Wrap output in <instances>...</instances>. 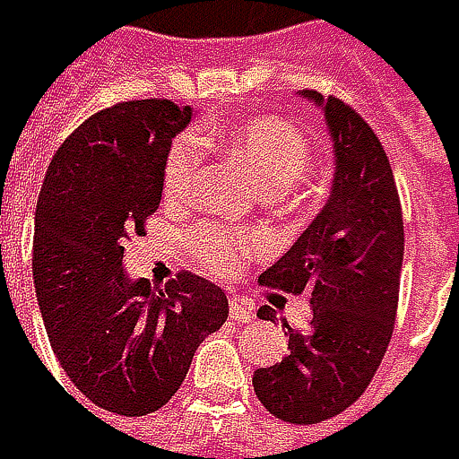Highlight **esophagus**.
<instances>
[{"instance_id": "1", "label": "esophagus", "mask_w": 459, "mask_h": 459, "mask_svg": "<svg viewBox=\"0 0 459 459\" xmlns=\"http://www.w3.org/2000/svg\"><path fill=\"white\" fill-rule=\"evenodd\" d=\"M229 314H230V319L238 321V324H249V321L255 319V311H252L247 303H241V300H230Z\"/></svg>"}]
</instances>
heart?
<instances>
[{"label": "heart", "mask_w": 459, "mask_h": 459, "mask_svg": "<svg viewBox=\"0 0 459 459\" xmlns=\"http://www.w3.org/2000/svg\"><path fill=\"white\" fill-rule=\"evenodd\" d=\"M223 148L238 161H244L257 183L268 191H284L298 183L314 159L311 138L292 122L281 117H252L230 125L221 135ZM199 140L194 135L178 138L161 169V196L169 204H183L194 196L199 180ZM194 257L218 276L238 273L260 249V236L229 226H202L188 236Z\"/></svg>", "instance_id": "heart-1"}]
</instances>
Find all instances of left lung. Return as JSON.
Wrapping results in <instances>:
<instances>
[{"label":"left lung","mask_w":459,"mask_h":459,"mask_svg":"<svg viewBox=\"0 0 459 459\" xmlns=\"http://www.w3.org/2000/svg\"><path fill=\"white\" fill-rule=\"evenodd\" d=\"M334 140V183L326 207L268 271L260 284L308 292L314 319L292 332L290 353L255 369L260 404L284 422L314 425L345 412L372 383L399 308L404 218L391 161L375 130L340 98H321Z\"/></svg>","instance_id":"left-lung-1"}]
</instances>
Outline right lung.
Masks as SVG:
<instances>
[{"mask_svg":"<svg viewBox=\"0 0 459 459\" xmlns=\"http://www.w3.org/2000/svg\"><path fill=\"white\" fill-rule=\"evenodd\" d=\"M188 122L191 108L161 98L103 108L63 140L39 191L31 268L47 337L71 383L106 412L161 410L202 340L229 319L226 292L196 273L151 290L122 271Z\"/></svg>","mask_w":459,"mask_h":459,"instance_id":"obj_1","label":"right lung"}]
</instances>
